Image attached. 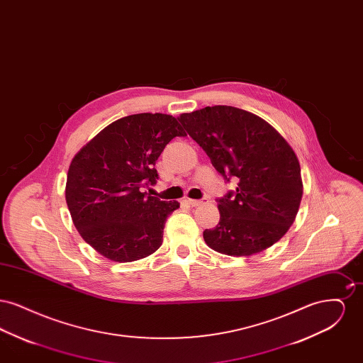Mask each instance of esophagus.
Masks as SVG:
<instances>
[{"mask_svg":"<svg viewBox=\"0 0 363 363\" xmlns=\"http://www.w3.org/2000/svg\"><path fill=\"white\" fill-rule=\"evenodd\" d=\"M207 201V199H203V200H191V199H188L186 200V203L191 206V207H199V206H201V204H204Z\"/></svg>","mask_w":363,"mask_h":363,"instance_id":"1","label":"esophagus"}]
</instances>
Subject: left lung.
I'll use <instances>...</instances> for the list:
<instances>
[{
    "mask_svg": "<svg viewBox=\"0 0 363 363\" xmlns=\"http://www.w3.org/2000/svg\"><path fill=\"white\" fill-rule=\"evenodd\" d=\"M237 189L218 199L220 220L203 233L208 246L228 256H250L279 241L293 225L302 199L293 148L269 123L233 106H212L178 117Z\"/></svg>",
    "mask_w": 363,
    "mask_h": 363,
    "instance_id": "1",
    "label": "left lung"
}]
</instances>
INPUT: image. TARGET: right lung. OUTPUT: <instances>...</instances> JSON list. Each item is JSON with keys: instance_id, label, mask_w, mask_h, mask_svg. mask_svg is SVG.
Segmentation results:
<instances>
[{"instance_id": "obj_1", "label": "right lung", "mask_w": 363, "mask_h": 363, "mask_svg": "<svg viewBox=\"0 0 363 363\" xmlns=\"http://www.w3.org/2000/svg\"><path fill=\"white\" fill-rule=\"evenodd\" d=\"M177 136L173 116L141 113L110 123L72 159L65 197L83 240L106 259H144L163 242L178 201H162L144 188L159 178L156 160Z\"/></svg>"}]
</instances>
